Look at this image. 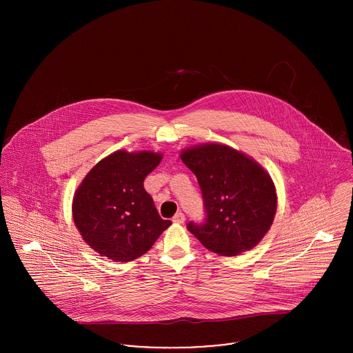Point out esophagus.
Returning a JSON list of instances; mask_svg holds the SVG:
<instances>
[{"label":"esophagus","instance_id":"1","mask_svg":"<svg viewBox=\"0 0 353 353\" xmlns=\"http://www.w3.org/2000/svg\"><path fill=\"white\" fill-rule=\"evenodd\" d=\"M172 221L175 224H183L185 223V214L182 212H178L174 217H172Z\"/></svg>","mask_w":353,"mask_h":353}]
</instances>
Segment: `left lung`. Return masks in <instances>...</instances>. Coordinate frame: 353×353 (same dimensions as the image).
Here are the masks:
<instances>
[{"label": "left lung", "mask_w": 353, "mask_h": 353, "mask_svg": "<svg viewBox=\"0 0 353 353\" xmlns=\"http://www.w3.org/2000/svg\"><path fill=\"white\" fill-rule=\"evenodd\" d=\"M197 176L205 220L188 230L219 255L249 252L269 231L277 208L270 175L252 157L223 144H201L181 153Z\"/></svg>", "instance_id": "1"}]
</instances>
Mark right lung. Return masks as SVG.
<instances>
[{"mask_svg": "<svg viewBox=\"0 0 353 353\" xmlns=\"http://www.w3.org/2000/svg\"><path fill=\"white\" fill-rule=\"evenodd\" d=\"M151 151H117L87 174L74 193V224L85 243L101 256L129 262L148 252L164 230L144 189V179L161 160Z\"/></svg>", "mask_w": 353, "mask_h": 353, "instance_id": "1", "label": "right lung"}]
</instances>
